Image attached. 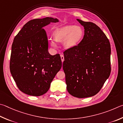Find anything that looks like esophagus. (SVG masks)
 I'll list each match as a JSON object with an SVG mask.
<instances>
[{
    "label": "esophagus",
    "instance_id": "1",
    "mask_svg": "<svg viewBox=\"0 0 123 123\" xmlns=\"http://www.w3.org/2000/svg\"><path fill=\"white\" fill-rule=\"evenodd\" d=\"M60 58H61V60H62V62H63L64 60V57L63 55H60Z\"/></svg>",
    "mask_w": 123,
    "mask_h": 123
}]
</instances>
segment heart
<instances>
[{
    "label": "heart",
    "mask_w": 123,
    "mask_h": 123,
    "mask_svg": "<svg viewBox=\"0 0 123 123\" xmlns=\"http://www.w3.org/2000/svg\"><path fill=\"white\" fill-rule=\"evenodd\" d=\"M85 31L80 26L67 25L56 29L53 32V39L55 42H63L66 49H71L80 44L84 37ZM52 46L56 47L55 43L52 41Z\"/></svg>",
    "instance_id": "obj_1"
}]
</instances>
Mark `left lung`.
I'll return each instance as SVG.
<instances>
[{
	"label": "left lung",
	"instance_id": "8db88e82",
	"mask_svg": "<svg viewBox=\"0 0 123 123\" xmlns=\"http://www.w3.org/2000/svg\"><path fill=\"white\" fill-rule=\"evenodd\" d=\"M85 34L78 46L64 52L63 68L68 93L83 98L98 93L111 73V46L95 24L77 19Z\"/></svg>",
	"mask_w": 123,
	"mask_h": 123
}]
</instances>
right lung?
<instances>
[{"mask_svg": "<svg viewBox=\"0 0 123 123\" xmlns=\"http://www.w3.org/2000/svg\"><path fill=\"white\" fill-rule=\"evenodd\" d=\"M57 18L46 17L30 20L15 37L12 45L10 68L21 92L40 96L46 93L51 83L62 68L59 54L48 51V39L43 27Z\"/></svg>", "mask_w": 123, "mask_h": 123, "instance_id": "add662e5", "label": "right lung"}]
</instances>
